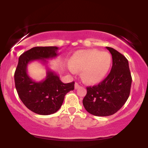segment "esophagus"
Returning <instances> with one entry per match:
<instances>
[{
	"mask_svg": "<svg viewBox=\"0 0 148 148\" xmlns=\"http://www.w3.org/2000/svg\"><path fill=\"white\" fill-rule=\"evenodd\" d=\"M81 88L80 85H79L78 83H75V84H74V88H75V89H78V88Z\"/></svg>",
	"mask_w": 148,
	"mask_h": 148,
	"instance_id": "obj_1",
	"label": "esophagus"
}]
</instances>
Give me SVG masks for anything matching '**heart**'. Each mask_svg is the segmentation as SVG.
I'll use <instances>...</instances> for the list:
<instances>
[{
	"label": "heart",
	"instance_id": "obj_1",
	"mask_svg": "<svg viewBox=\"0 0 148 148\" xmlns=\"http://www.w3.org/2000/svg\"><path fill=\"white\" fill-rule=\"evenodd\" d=\"M112 57L109 53L96 49L80 50L73 54L69 69L75 72L81 70L83 79L88 84H97L104 79L111 67Z\"/></svg>",
	"mask_w": 148,
	"mask_h": 148
}]
</instances>
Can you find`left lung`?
<instances>
[{
    "mask_svg": "<svg viewBox=\"0 0 148 148\" xmlns=\"http://www.w3.org/2000/svg\"><path fill=\"white\" fill-rule=\"evenodd\" d=\"M106 49L113 59L111 72L97 86L87 87L83 99L86 111L95 116H108L118 111L130 96L132 81L127 59L115 49Z\"/></svg>",
    "mask_w": 148,
    "mask_h": 148,
    "instance_id": "obj_1",
    "label": "left lung"
}]
</instances>
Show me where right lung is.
<instances>
[{
    "label": "right lung",
    "instance_id": "obj_1",
    "mask_svg": "<svg viewBox=\"0 0 148 148\" xmlns=\"http://www.w3.org/2000/svg\"><path fill=\"white\" fill-rule=\"evenodd\" d=\"M57 47H36L22 53L14 73L15 87L18 97L28 109L39 115L56 113L63 103L64 96L74 89V82L64 84L57 73L47 69V76L41 81H35L27 72L28 64L38 60L47 64V60L58 56Z\"/></svg>",
    "mask_w": 148,
    "mask_h": 148
}]
</instances>
